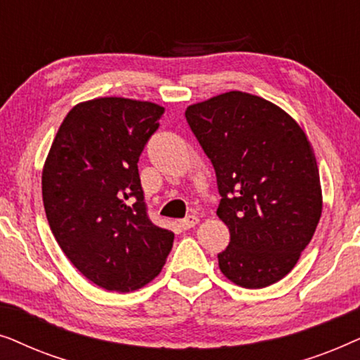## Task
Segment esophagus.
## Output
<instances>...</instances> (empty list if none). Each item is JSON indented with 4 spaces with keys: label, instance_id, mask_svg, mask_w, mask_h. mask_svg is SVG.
Instances as JSON below:
<instances>
[{
    "label": "esophagus",
    "instance_id": "obj_1",
    "mask_svg": "<svg viewBox=\"0 0 360 360\" xmlns=\"http://www.w3.org/2000/svg\"><path fill=\"white\" fill-rule=\"evenodd\" d=\"M195 224H198V218H196L195 214H188V216H186V218H184V219L180 221V228L184 229V231L191 229Z\"/></svg>",
    "mask_w": 360,
    "mask_h": 360
}]
</instances>
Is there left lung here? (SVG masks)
<instances>
[{
  "mask_svg": "<svg viewBox=\"0 0 360 360\" xmlns=\"http://www.w3.org/2000/svg\"><path fill=\"white\" fill-rule=\"evenodd\" d=\"M185 117L214 167L216 213L229 228L221 272L244 288L278 282L309 244L323 210L303 129L274 103L243 91L191 105Z\"/></svg>",
  "mask_w": 360,
  "mask_h": 360,
  "instance_id": "obj_1",
  "label": "left lung"
}]
</instances>
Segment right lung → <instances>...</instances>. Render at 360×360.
<instances>
[{
	"instance_id": "obj_1",
	"label": "right lung",
	"mask_w": 360,
	"mask_h": 360,
	"mask_svg": "<svg viewBox=\"0 0 360 360\" xmlns=\"http://www.w3.org/2000/svg\"><path fill=\"white\" fill-rule=\"evenodd\" d=\"M164 111L127 98L80 103L58 127L44 165V208L58 245L110 292L149 283L174 245V233L147 214L137 169Z\"/></svg>"
}]
</instances>
